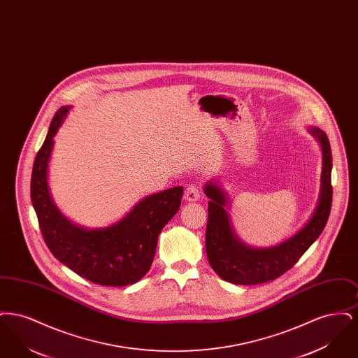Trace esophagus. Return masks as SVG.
<instances>
[{"label":"esophagus","mask_w":358,"mask_h":358,"mask_svg":"<svg viewBox=\"0 0 358 358\" xmlns=\"http://www.w3.org/2000/svg\"><path fill=\"white\" fill-rule=\"evenodd\" d=\"M200 197H201V189H200V187H197L196 184H190V185L185 189L184 199H185V201H187V203L199 201Z\"/></svg>","instance_id":"34e87169"}]
</instances>
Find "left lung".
I'll return each mask as SVG.
<instances>
[{
	"instance_id": "1",
	"label": "left lung",
	"mask_w": 358,
	"mask_h": 358,
	"mask_svg": "<svg viewBox=\"0 0 358 358\" xmlns=\"http://www.w3.org/2000/svg\"><path fill=\"white\" fill-rule=\"evenodd\" d=\"M322 150V173L318 203L308 222L291 238L267 248H256L243 243L235 234L229 213L228 197L219 181L205 184L208 203V224L205 248L210 267L222 279L234 285H260L273 280L299 260L308 247L320 238L331 209V168L333 158L327 136L318 127H308Z\"/></svg>"
}]
</instances>
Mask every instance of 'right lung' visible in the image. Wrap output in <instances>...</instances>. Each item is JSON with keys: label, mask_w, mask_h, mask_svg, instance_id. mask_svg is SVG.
<instances>
[{"label": "right lung", "mask_w": 358, "mask_h": 358, "mask_svg": "<svg viewBox=\"0 0 358 358\" xmlns=\"http://www.w3.org/2000/svg\"><path fill=\"white\" fill-rule=\"evenodd\" d=\"M69 108L63 106L55 114L34 159L31 199L43 238L57 260L90 282L111 287L133 285L150 270L158 236L178 212L184 187H171L142 199L120 222L104 228L90 229L69 220L52 199L48 166L53 136Z\"/></svg>", "instance_id": "right-lung-1"}]
</instances>
